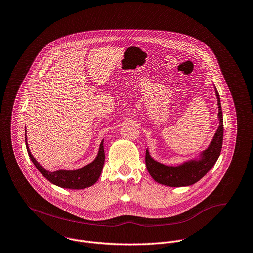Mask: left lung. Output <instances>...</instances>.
<instances>
[{
    "label": "left lung",
    "instance_id": "obj_1",
    "mask_svg": "<svg viewBox=\"0 0 253 253\" xmlns=\"http://www.w3.org/2000/svg\"><path fill=\"white\" fill-rule=\"evenodd\" d=\"M218 105V128L209 145V147L200 154L199 159L184 162L178 166H167L155 161L146 150V166L151 177L159 184L168 187H187L196 184L200 181L214 166L217 161L223 138V121L222 111L220 106L219 94L214 87Z\"/></svg>",
    "mask_w": 253,
    "mask_h": 253
}]
</instances>
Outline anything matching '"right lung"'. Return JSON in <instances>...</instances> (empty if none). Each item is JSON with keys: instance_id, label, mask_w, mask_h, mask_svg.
Instances as JSON below:
<instances>
[{"instance_id": "obj_1", "label": "right lung", "mask_w": 253, "mask_h": 253, "mask_svg": "<svg viewBox=\"0 0 253 253\" xmlns=\"http://www.w3.org/2000/svg\"><path fill=\"white\" fill-rule=\"evenodd\" d=\"M26 146L32 162L34 163L37 169L40 171V173L51 184L57 187L64 188V189H71V190L85 189L94 185L101 175L104 161H105L103 140L99 146L98 154L93 162L80 168L78 170H71V171L70 170L69 171L58 170L55 172L46 171L43 167L40 165V163H38V161L32 155L27 142V133H26Z\"/></svg>"}]
</instances>
